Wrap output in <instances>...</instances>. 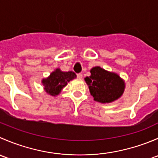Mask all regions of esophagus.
Returning a JSON list of instances; mask_svg holds the SVG:
<instances>
[{
  "label": "esophagus",
  "instance_id": "34e87169",
  "mask_svg": "<svg viewBox=\"0 0 158 158\" xmlns=\"http://www.w3.org/2000/svg\"><path fill=\"white\" fill-rule=\"evenodd\" d=\"M82 78V75L81 74V73H79V74H77V79H81Z\"/></svg>",
  "mask_w": 158,
  "mask_h": 158
}]
</instances>
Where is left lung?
I'll return each instance as SVG.
<instances>
[{
	"mask_svg": "<svg viewBox=\"0 0 158 158\" xmlns=\"http://www.w3.org/2000/svg\"><path fill=\"white\" fill-rule=\"evenodd\" d=\"M91 76L85 81L91 95L95 102L111 103L118 99L125 92V82L118 74L95 66L90 69Z\"/></svg>",
	"mask_w": 158,
	"mask_h": 158,
	"instance_id": "8db88e82",
	"label": "left lung"
}]
</instances>
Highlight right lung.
Returning <instances> with one entry per match:
<instances>
[{"instance_id": "1", "label": "right lung", "mask_w": 158, "mask_h": 158, "mask_svg": "<svg viewBox=\"0 0 158 158\" xmlns=\"http://www.w3.org/2000/svg\"><path fill=\"white\" fill-rule=\"evenodd\" d=\"M76 78V73L73 71L63 72L60 68H57L50 73L48 77L42 79V84L47 94L52 96H56L68 82Z\"/></svg>"}]
</instances>
